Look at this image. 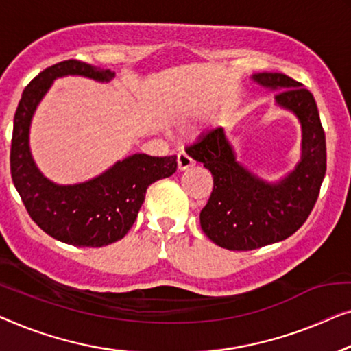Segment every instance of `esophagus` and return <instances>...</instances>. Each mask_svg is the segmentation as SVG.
Listing matches in <instances>:
<instances>
[{
    "instance_id": "1",
    "label": "esophagus",
    "mask_w": 351,
    "mask_h": 351,
    "mask_svg": "<svg viewBox=\"0 0 351 351\" xmlns=\"http://www.w3.org/2000/svg\"><path fill=\"white\" fill-rule=\"evenodd\" d=\"M191 167H194V160H192L186 152H180V154H178V170L184 171L189 170Z\"/></svg>"
}]
</instances>
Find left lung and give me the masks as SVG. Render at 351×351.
Masks as SVG:
<instances>
[{"label":"left lung","mask_w":351,"mask_h":351,"mask_svg":"<svg viewBox=\"0 0 351 351\" xmlns=\"http://www.w3.org/2000/svg\"><path fill=\"white\" fill-rule=\"evenodd\" d=\"M251 79L275 93V105L298 117L302 128L300 160L270 182L237 160L223 127L202 133L186 152L213 175V192L200 211L205 235L221 248L250 251L293 235L308 218L326 173V136L315 98L283 73Z\"/></svg>","instance_id":"left-lung-1"}]
</instances>
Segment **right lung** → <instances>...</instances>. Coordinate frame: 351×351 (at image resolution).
<instances>
[{"label":"right lung","instance_id":"add662e5","mask_svg":"<svg viewBox=\"0 0 351 351\" xmlns=\"http://www.w3.org/2000/svg\"><path fill=\"white\" fill-rule=\"evenodd\" d=\"M116 73L77 60L46 68L25 87L14 116L11 175L23 205L47 235L75 246H106L124 239L136 219L146 189L176 171V156L132 154L101 175L77 184H57L44 176L29 151L34 111L58 77L82 76L110 82Z\"/></svg>","mask_w":351,"mask_h":351}]
</instances>
